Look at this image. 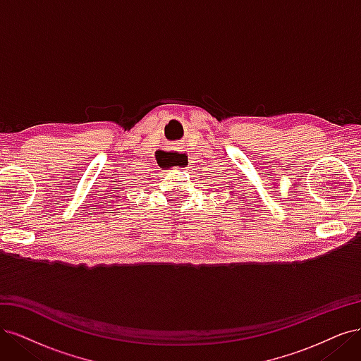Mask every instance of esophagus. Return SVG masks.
Here are the masks:
<instances>
[{"label":"esophagus","instance_id":"obj_1","mask_svg":"<svg viewBox=\"0 0 361 361\" xmlns=\"http://www.w3.org/2000/svg\"><path fill=\"white\" fill-rule=\"evenodd\" d=\"M179 154H182V150H180V152H179Z\"/></svg>","mask_w":361,"mask_h":361}]
</instances>
